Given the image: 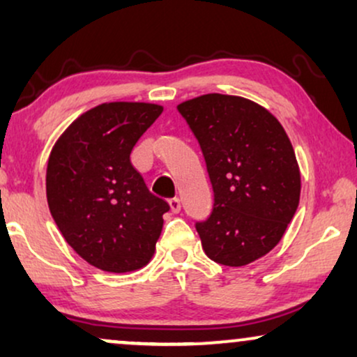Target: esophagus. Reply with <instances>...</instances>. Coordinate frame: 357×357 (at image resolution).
I'll list each match as a JSON object with an SVG mask.
<instances>
[{
	"label": "esophagus",
	"mask_w": 357,
	"mask_h": 357,
	"mask_svg": "<svg viewBox=\"0 0 357 357\" xmlns=\"http://www.w3.org/2000/svg\"><path fill=\"white\" fill-rule=\"evenodd\" d=\"M169 206L172 213H178L180 211V199L178 198H170L169 199Z\"/></svg>",
	"instance_id": "obj_1"
}]
</instances>
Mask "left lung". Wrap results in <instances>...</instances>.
<instances>
[{"label": "left lung", "mask_w": 357, "mask_h": 357, "mask_svg": "<svg viewBox=\"0 0 357 357\" xmlns=\"http://www.w3.org/2000/svg\"><path fill=\"white\" fill-rule=\"evenodd\" d=\"M177 109L202 146L214 192L197 222L203 250L226 266L265 257L284 236L301 198V170L275 115L245 97L204 94Z\"/></svg>", "instance_id": "1"}]
</instances>
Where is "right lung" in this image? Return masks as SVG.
I'll list each match as a JSON object with an SVG mask.
<instances>
[{
    "mask_svg": "<svg viewBox=\"0 0 357 357\" xmlns=\"http://www.w3.org/2000/svg\"><path fill=\"white\" fill-rule=\"evenodd\" d=\"M164 107L105 102L60 135L47 164V202L61 236L89 265L128 273L148 265L169 204L154 197L130 154Z\"/></svg>",
    "mask_w": 357,
    "mask_h": 357,
    "instance_id": "right-lung-1",
    "label": "right lung"
}]
</instances>
